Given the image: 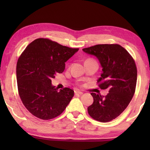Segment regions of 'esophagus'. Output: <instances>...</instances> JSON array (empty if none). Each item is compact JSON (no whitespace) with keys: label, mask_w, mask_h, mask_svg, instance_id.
<instances>
[{"label":"esophagus","mask_w":150,"mask_h":150,"mask_svg":"<svg viewBox=\"0 0 150 150\" xmlns=\"http://www.w3.org/2000/svg\"><path fill=\"white\" fill-rule=\"evenodd\" d=\"M75 95H82L83 93L79 91H75Z\"/></svg>","instance_id":"obj_1"}]
</instances>
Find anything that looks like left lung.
<instances>
[{
  "mask_svg": "<svg viewBox=\"0 0 150 150\" xmlns=\"http://www.w3.org/2000/svg\"><path fill=\"white\" fill-rule=\"evenodd\" d=\"M99 60L103 67L97 80L101 89L108 90L106 96L91 94L93 103L87 108L88 115L101 122L115 119L125 110L136 90L137 68L128 51L118 44H98L83 49Z\"/></svg>",
  "mask_w": 150,
  "mask_h": 150,
  "instance_id": "obj_1",
  "label": "left lung"
}]
</instances>
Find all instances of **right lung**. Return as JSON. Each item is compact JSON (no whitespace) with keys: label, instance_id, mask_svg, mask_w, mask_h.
<instances>
[{"label":"right lung","instance_id":"right-lung-1","mask_svg":"<svg viewBox=\"0 0 150 150\" xmlns=\"http://www.w3.org/2000/svg\"><path fill=\"white\" fill-rule=\"evenodd\" d=\"M79 48L64 46L47 38H38L28 45L16 65L18 94L30 113L42 120L60 115L69 105L74 91H58L52 79L65 69V63Z\"/></svg>","mask_w":150,"mask_h":150}]
</instances>
